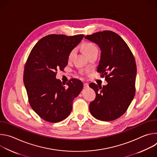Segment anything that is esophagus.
Returning a JSON list of instances; mask_svg holds the SVG:
<instances>
[{"mask_svg": "<svg viewBox=\"0 0 157 157\" xmlns=\"http://www.w3.org/2000/svg\"><path fill=\"white\" fill-rule=\"evenodd\" d=\"M84 88H87V87H89V84H88V83H84Z\"/></svg>", "mask_w": 157, "mask_h": 157, "instance_id": "34e87169", "label": "esophagus"}]
</instances>
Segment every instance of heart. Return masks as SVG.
Returning <instances> with one entry per match:
<instances>
[{
    "instance_id": "obj_1",
    "label": "heart",
    "mask_w": 157,
    "mask_h": 157,
    "mask_svg": "<svg viewBox=\"0 0 157 157\" xmlns=\"http://www.w3.org/2000/svg\"><path fill=\"white\" fill-rule=\"evenodd\" d=\"M83 49H84V52L85 54L87 56L88 55H89L91 53L94 52L95 50H97L98 48L94 45V44L91 43H87L84 44ZM75 53V49H73L70 52V53L69 54V56H68L69 59H70L73 58Z\"/></svg>"
}]
</instances>
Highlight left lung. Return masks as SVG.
I'll use <instances>...</instances> for the list:
<instances>
[{
	"label": "left lung",
	"instance_id": "left-lung-1",
	"mask_svg": "<svg viewBox=\"0 0 157 157\" xmlns=\"http://www.w3.org/2000/svg\"><path fill=\"white\" fill-rule=\"evenodd\" d=\"M84 38L100 48L98 72L108 82L102 87L95 83L89 84L96 94L89 104V111L100 121L116 120L125 113L136 93L135 58L127 43L114 32H99Z\"/></svg>",
	"mask_w": 157,
	"mask_h": 157
}]
</instances>
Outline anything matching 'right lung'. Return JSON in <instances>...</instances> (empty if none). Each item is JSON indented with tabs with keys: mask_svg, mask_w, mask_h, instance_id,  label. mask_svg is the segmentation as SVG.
Segmentation results:
<instances>
[{
	"mask_svg": "<svg viewBox=\"0 0 157 157\" xmlns=\"http://www.w3.org/2000/svg\"><path fill=\"white\" fill-rule=\"evenodd\" d=\"M84 35L68 36L49 35L32 48L24 73V82L31 107L43 120L59 122L70 114L74 99L83 88L82 82L72 79L62 83L56 78L58 70L68 64V56Z\"/></svg>",
	"mask_w": 157,
	"mask_h": 157,
	"instance_id": "add662e5",
	"label": "right lung"
}]
</instances>
